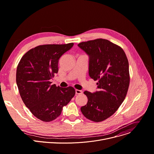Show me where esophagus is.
Here are the masks:
<instances>
[{
	"label": "esophagus",
	"instance_id": "obj_1",
	"mask_svg": "<svg viewBox=\"0 0 154 154\" xmlns=\"http://www.w3.org/2000/svg\"><path fill=\"white\" fill-rule=\"evenodd\" d=\"M83 93V91L82 90H75V93L77 94H82Z\"/></svg>",
	"mask_w": 154,
	"mask_h": 154
}]
</instances>
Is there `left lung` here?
Listing matches in <instances>:
<instances>
[{
  "label": "left lung",
  "instance_id": "8db88e82",
  "mask_svg": "<svg viewBox=\"0 0 154 154\" xmlns=\"http://www.w3.org/2000/svg\"><path fill=\"white\" fill-rule=\"evenodd\" d=\"M78 46L89 56V75L98 91H85L87 104L80 109L87 119L102 122L117 110L130 85L129 63L123 50L109 40L97 38L83 42Z\"/></svg>",
  "mask_w": 154,
  "mask_h": 154
}]
</instances>
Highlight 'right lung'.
<instances>
[{
  "label": "right lung",
  "instance_id": "add662e5",
  "mask_svg": "<svg viewBox=\"0 0 154 154\" xmlns=\"http://www.w3.org/2000/svg\"><path fill=\"white\" fill-rule=\"evenodd\" d=\"M74 43L39 45L26 52L17 69L16 81L21 99L31 113L45 122L61 115L75 94L72 87L61 88L51 85L50 79L58 72L61 56Z\"/></svg>",
  "mask_w": 154,
  "mask_h": 154
}]
</instances>
